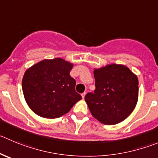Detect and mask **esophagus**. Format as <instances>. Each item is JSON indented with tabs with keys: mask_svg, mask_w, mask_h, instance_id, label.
<instances>
[{
	"mask_svg": "<svg viewBox=\"0 0 158 158\" xmlns=\"http://www.w3.org/2000/svg\"><path fill=\"white\" fill-rule=\"evenodd\" d=\"M81 95H82V98H83V99H84V97H85V96H86V92L82 93V94H81Z\"/></svg>",
	"mask_w": 158,
	"mask_h": 158,
	"instance_id": "1",
	"label": "esophagus"
}]
</instances>
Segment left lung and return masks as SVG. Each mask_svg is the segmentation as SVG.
Returning a JSON list of instances; mask_svg holds the SVG:
<instances>
[{
	"label": "left lung",
	"instance_id": "obj_1",
	"mask_svg": "<svg viewBox=\"0 0 158 158\" xmlns=\"http://www.w3.org/2000/svg\"><path fill=\"white\" fill-rule=\"evenodd\" d=\"M96 89L85 101L91 114L101 123L115 125L130 115L136 106L139 81L124 64H110L94 70Z\"/></svg>",
	"mask_w": 158,
	"mask_h": 158
}]
</instances>
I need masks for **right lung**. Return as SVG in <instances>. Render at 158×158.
<instances>
[{
  "label": "right lung",
  "mask_w": 158,
  "mask_h": 158,
  "mask_svg": "<svg viewBox=\"0 0 158 158\" xmlns=\"http://www.w3.org/2000/svg\"><path fill=\"white\" fill-rule=\"evenodd\" d=\"M73 64L61 57L44 59L31 66L23 78V91L29 108L45 118L67 114L82 99L69 75Z\"/></svg>",
  "instance_id": "obj_1"
}]
</instances>
